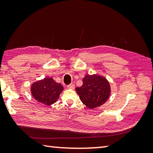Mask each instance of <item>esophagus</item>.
Wrapping results in <instances>:
<instances>
[{"label":"esophagus","mask_w":153,"mask_h":153,"mask_svg":"<svg viewBox=\"0 0 153 153\" xmlns=\"http://www.w3.org/2000/svg\"><path fill=\"white\" fill-rule=\"evenodd\" d=\"M67 87H68V89H74V88H75V85H74V84H73V83H71V84H70V85H68L67 86Z\"/></svg>","instance_id":"obj_1"}]
</instances>
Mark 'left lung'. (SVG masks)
I'll return each instance as SVG.
<instances>
[{
    "mask_svg": "<svg viewBox=\"0 0 153 153\" xmlns=\"http://www.w3.org/2000/svg\"><path fill=\"white\" fill-rule=\"evenodd\" d=\"M83 85L76 91L82 102L89 108L93 109L102 105L108 99L111 88L105 77L97 74L86 75Z\"/></svg>",
    "mask_w": 153,
    "mask_h": 153,
    "instance_id": "left-lung-1",
    "label": "left lung"
}]
</instances>
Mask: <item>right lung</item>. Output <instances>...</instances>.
<instances>
[{
  "label": "right lung",
  "instance_id": "right-lung-1",
  "mask_svg": "<svg viewBox=\"0 0 153 153\" xmlns=\"http://www.w3.org/2000/svg\"><path fill=\"white\" fill-rule=\"evenodd\" d=\"M63 90V86L52 77H45L33 83L31 86V93L34 99L47 106L56 102Z\"/></svg>",
  "mask_w": 153,
  "mask_h": 153
}]
</instances>
